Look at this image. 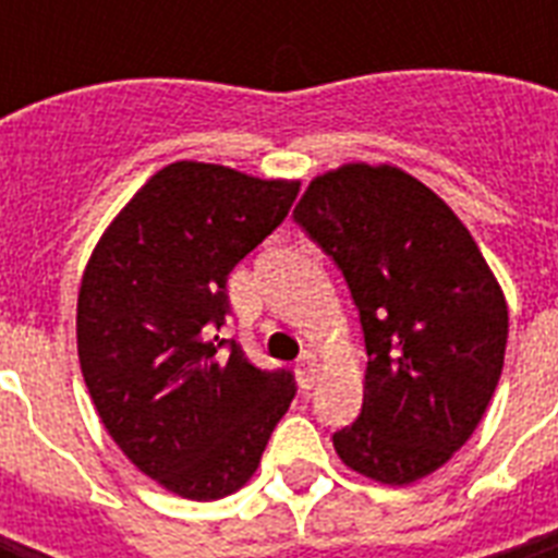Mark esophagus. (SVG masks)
Instances as JSON below:
<instances>
[{"mask_svg":"<svg viewBox=\"0 0 558 558\" xmlns=\"http://www.w3.org/2000/svg\"><path fill=\"white\" fill-rule=\"evenodd\" d=\"M295 376H298V385H301V388L304 390L313 388L315 379H318V359H315V353H304V356L298 359Z\"/></svg>","mask_w":558,"mask_h":558,"instance_id":"esophagus-1","label":"esophagus"}]
</instances>
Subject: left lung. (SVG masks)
Listing matches in <instances>:
<instances>
[{
  "label": "left lung",
  "mask_w": 558,
  "mask_h": 558,
  "mask_svg": "<svg viewBox=\"0 0 558 558\" xmlns=\"http://www.w3.org/2000/svg\"><path fill=\"white\" fill-rule=\"evenodd\" d=\"M292 217L339 266L365 332V402L332 446L359 475L414 484L472 437L501 379V287L454 210L390 165L324 173Z\"/></svg>",
  "instance_id": "8db88e82"
}]
</instances>
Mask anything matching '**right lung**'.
<instances>
[{
  "label": "right lung",
  "mask_w": 558,
  "mask_h": 558,
  "mask_svg": "<svg viewBox=\"0 0 558 558\" xmlns=\"http://www.w3.org/2000/svg\"><path fill=\"white\" fill-rule=\"evenodd\" d=\"M298 182L222 165L159 170L100 236L77 295V356L100 423L144 475L214 501L254 475L295 399L226 324L228 275L287 219Z\"/></svg>",
  "instance_id": "1"
}]
</instances>
